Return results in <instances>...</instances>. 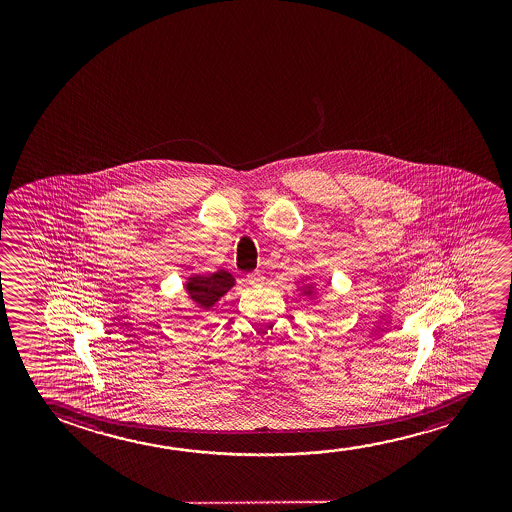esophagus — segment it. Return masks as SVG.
I'll list each match as a JSON object with an SVG mask.
<instances>
[{"mask_svg":"<svg viewBox=\"0 0 512 512\" xmlns=\"http://www.w3.org/2000/svg\"><path fill=\"white\" fill-rule=\"evenodd\" d=\"M246 281H248V285L253 288H259L264 285V281L266 278L259 273V271H255V273H250L246 276Z\"/></svg>","mask_w":512,"mask_h":512,"instance_id":"esophagus-1","label":"esophagus"}]
</instances>
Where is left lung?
<instances>
[{
  "mask_svg": "<svg viewBox=\"0 0 512 512\" xmlns=\"http://www.w3.org/2000/svg\"><path fill=\"white\" fill-rule=\"evenodd\" d=\"M311 288H313V285H311V287H309V285H306V287H302V295L313 294V290H311Z\"/></svg>",
  "mask_w": 512,
  "mask_h": 512,
  "instance_id": "8db88e82",
  "label": "left lung"
}]
</instances>
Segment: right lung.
<instances>
[{
  "mask_svg": "<svg viewBox=\"0 0 512 512\" xmlns=\"http://www.w3.org/2000/svg\"><path fill=\"white\" fill-rule=\"evenodd\" d=\"M234 287V278L225 269L217 273L194 274L185 283V290L189 294L190 301L196 304L197 309H208L215 306L231 288Z\"/></svg>",
  "mask_w": 512,
  "mask_h": 512,
  "instance_id": "obj_1",
  "label": "right lung"
}]
</instances>
